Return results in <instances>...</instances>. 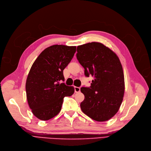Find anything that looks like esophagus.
Listing matches in <instances>:
<instances>
[{"label": "esophagus", "mask_w": 151, "mask_h": 151, "mask_svg": "<svg viewBox=\"0 0 151 151\" xmlns=\"http://www.w3.org/2000/svg\"><path fill=\"white\" fill-rule=\"evenodd\" d=\"M74 90L76 93H78L81 91V88L80 87H74Z\"/></svg>", "instance_id": "obj_1"}]
</instances>
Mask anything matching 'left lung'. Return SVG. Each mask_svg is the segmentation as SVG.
<instances>
[{
	"mask_svg": "<svg viewBox=\"0 0 151 151\" xmlns=\"http://www.w3.org/2000/svg\"><path fill=\"white\" fill-rule=\"evenodd\" d=\"M77 52L85 76L94 77L90 87L81 88L85 96L81 109L93 120H108L118 112L124 95V74L119 57L99 42L78 46Z\"/></svg>",
	"mask_w": 151,
	"mask_h": 151,
	"instance_id": "8db88e82",
	"label": "left lung"
}]
</instances>
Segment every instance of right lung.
I'll list each match as a JSON object with an SVG mask.
<instances>
[{
	"mask_svg": "<svg viewBox=\"0 0 151 151\" xmlns=\"http://www.w3.org/2000/svg\"><path fill=\"white\" fill-rule=\"evenodd\" d=\"M76 52V46L54 45L45 48L34 62L27 77L26 91L28 104L39 119L48 120L56 116L64 98L73 95V87L60 82L64 81L63 70Z\"/></svg>",
	"mask_w": 151,
	"mask_h": 151,
	"instance_id": "1",
	"label": "right lung"
}]
</instances>
